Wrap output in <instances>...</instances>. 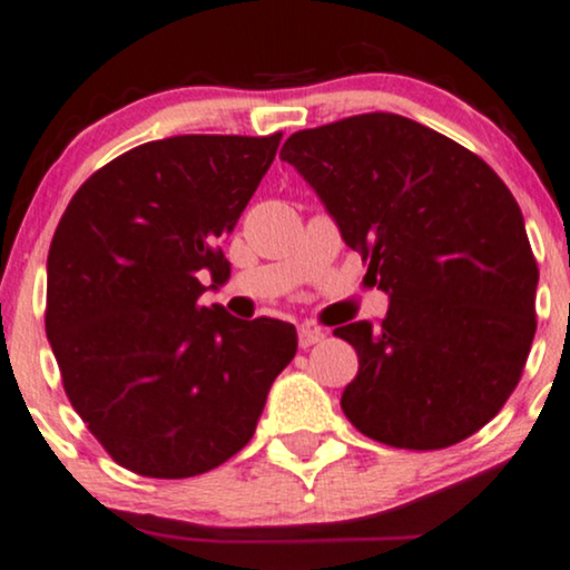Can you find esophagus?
<instances>
[{"label": "esophagus", "instance_id": "34e87169", "mask_svg": "<svg viewBox=\"0 0 570 570\" xmlns=\"http://www.w3.org/2000/svg\"><path fill=\"white\" fill-rule=\"evenodd\" d=\"M299 347H313V345H318V342H324L326 340V334H324V328H318V326H299Z\"/></svg>", "mask_w": 570, "mask_h": 570}]
</instances>
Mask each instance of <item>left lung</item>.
<instances>
[{"mask_svg": "<svg viewBox=\"0 0 570 570\" xmlns=\"http://www.w3.org/2000/svg\"><path fill=\"white\" fill-rule=\"evenodd\" d=\"M281 159L321 198L387 294L382 324L334 334L358 353L342 411L395 449L454 445L499 414L537 332L539 267L499 175L395 114L294 132Z\"/></svg>", "mask_w": 570, "mask_h": 570, "instance_id": "obj_1", "label": "left lung"}]
</instances>
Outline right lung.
Listing matches in <instances>:
<instances>
[{"mask_svg": "<svg viewBox=\"0 0 570 570\" xmlns=\"http://www.w3.org/2000/svg\"><path fill=\"white\" fill-rule=\"evenodd\" d=\"M281 142L180 135L137 146L73 194L47 257V340L71 406L121 468L215 470L255 435L297 353L276 318L198 297L230 278L223 238Z\"/></svg>", "mask_w": 570, "mask_h": 570, "instance_id": "add662e5", "label": "right lung"}]
</instances>
